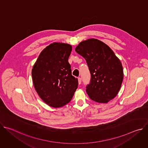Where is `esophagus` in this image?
Returning a JSON list of instances; mask_svg holds the SVG:
<instances>
[{"label": "esophagus", "mask_w": 148, "mask_h": 148, "mask_svg": "<svg viewBox=\"0 0 148 148\" xmlns=\"http://www.w3.org/2000/svg\"><path fill=\"white\" fill-rule=\"evenodd\" d=\"M78 83H79V84H81V81H82V79H81V78L79 77V78H78Z\"/></svg>", "instance_id": "obj_1"}]
</instances>
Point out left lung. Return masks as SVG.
<instances>
[{"label": "left lung", "instance_id": "obj_1", "mask_svg": "<svg viewBox=\"0 0 148 148\" xmlns=\"http://www.w3.org/2000/svg\"><path fill=\"white\" fill-rule=\"evenodd\" d=\"M75 51L86 59L91 74L86 86L90 98L107 103L118 94L123 78V67L114 51L103 42L95 38L83 41Z\"/></svg>", "mask_w": 148, "mask_h": 148}]
</instances>
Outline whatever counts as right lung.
<instances>
[{
    "label": "right lung",
    "mask_w": 148,
    "mask_h": 148,
    "mask_svg": "<svg viewBox=\"0 0 148 148\" xmlns=\"http://www.w3.org/2000/svg\"><path fill=\"white\" fill-rule=\"evenodd\" d=\"M71 45H50L40 54L32 72L34 86L39 97L50 107L68 103L78 87V79L72 75L69 58Z\"/></svg>",
    "instance_id": "1"
}]
</instances>
